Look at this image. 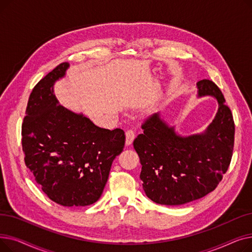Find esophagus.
I'll use <instances>...</instances> for the list:
<instances>
[{"label": "esophagus", "instance_id": "obj_1", "mask_svg": "<svg viewBox=\"0 0 252 252\" xmlns=\"http://www.w3.org/2000/svg\"><path fill=\"white\" fill-rule=\"evenodd\" d=\"M135 131L133 129H127L126 131V146H129V145L133 143L135 139Z\"/></svg>", "mask_w": 252, "mask_h": 252}]
</instances>
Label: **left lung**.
<instances>
[{"label": "left lung", "instance_id": "1", "mask_svg": "<svg viewBox=\"0 0 252 252\" xmlns=\"http://www.w3.org/2000/svg\"><path fill=\"white\" fill-rule=\"evenodd\" d=\"M198 97H215L216 117L201 134L183 137L169 126L159 112L142 125L134 140L142 170L143 189L152 201L182 205L214 191L229 168L234 148L233 114L221 91L209 79L197 83Z\"/></svg>", "mask_w": 252, "mask_h": 252}]
</instances>
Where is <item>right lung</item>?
Returning a JSON list of instances; mask_svg holds the SVG:
<instances>
[{
    "label": "right lung",
    "instance_id": "obj_1",
    "mask_svg": "<svg viewBox=\"0 0 252 252\" xmlns=\"http://www.w3.org/2000/svg\"><path fill=\"white\" fill-rule=\"evenodd\" d=\"M69 63L59 64L33 88L22 124L25 165L43 192L62 206L95 203L126 136L121 128L99 127L82 113L59 105L54 84Z\"/></svg>",
    "mask_w": 252,
    "mask_h": 252
}]
</instances>
